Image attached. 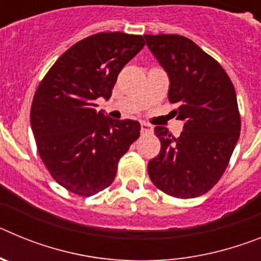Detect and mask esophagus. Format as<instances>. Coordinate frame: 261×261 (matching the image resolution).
I'll return each mask as SVG.
<instances>
[{
	"label": "esophagus",
	"mask_w": 261,
	"mask_h": 261,
	"mask_svg": "<svg viewBox=\"0 0 261 261\" xmlns=\"http://www.w3.org/2000/svg\"><path fill=\"white\" fill-rule=\"evenodd\" d=\"M141 132L142 133H150L153 132V125H150L149 123H142L141 124Z\"/></svg>",
	"instance_id": "1"
}]
</instances>
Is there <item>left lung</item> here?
<instances>
[{
  "mask_svg": "<svg viewBox=\"0 0 261 261\" xmlns=\"http://www.w3.org/2000/svg\"><path fill=\"white\" fill-rule=\"evenodd\" d=\"M146 45L170 80L168 100L183 120L174 137L155 126L161 151L147 163L156 188L177 199L208 192L229 165L241 132L237 94L229 75L208 53L186 36L145 35Z\"/></svg>",
  "mask_w": 261,
  "mask_h": 261,
  "instance_id": "left-lung-1",
  "label": "left lung"
}]
</instances>
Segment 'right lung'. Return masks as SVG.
Returning a JSON list of instances; mask_svg holds the SVG:
<instances>
[{
    "mask_svg": "<svg viewBox=\"0 0 261 261\" xmlns=\"http://www.w3.org/2000/svg\"><path fill=\"white\" fill-rule=\"evenodd\" d=\"M144 36L99 32L57 59L36 90L30 121L41 161L60 186L93 196L111 186L117 163L140 137L135 120L96 111L111 98L117 75L144 48Z\"/></svg>",
    "mask_w": 261,
    "mask_h": 261,
    "instance_id": "add662e5",
    "label": "right lung"
}]
</instances>
